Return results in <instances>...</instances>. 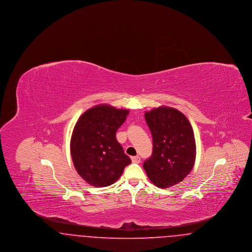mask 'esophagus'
<instances>
[{"label": "esophagus", "mask_w": 252, "mask_h": 252, "mask_svg": "<svg viewBox=\"0 0 252 252\" xmlns=\"http://www.w3.org/2000/svg\"><path fill=\"white\" fill-rule=\"evenodd\" d=\"M132 162L134 163H140L141 161V158L139 156L131 157Z\"/></svg>", "instance_id": "1"}]
</instances>
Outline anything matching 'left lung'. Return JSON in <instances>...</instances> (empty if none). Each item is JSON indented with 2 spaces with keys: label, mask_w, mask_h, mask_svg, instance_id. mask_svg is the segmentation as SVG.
<instances>
[{
  "label": "left lung",
  "mask_w": 252,
  "mask_h": 252,
  "mask_svg": "<svg viewBox=\"0 0 252 252\" xmlns=\"http://www.w3.org/2000/svg\"><path fill=\"white\" fill-rule=\"evenodd\" d=\"M152 134V156L145 159L147 177L158 188H169L184 180L195 160L192 126L178 109L159 107L144 113Z\"/></svg>",
  "instance_id": "obj_1"
}]
</instances>
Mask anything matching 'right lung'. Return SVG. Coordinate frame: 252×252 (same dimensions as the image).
Returning <instances> with one entry per match:
<instances>
[{
    "instance_id": "1",
    "label": "right lung",
    "mask_w": 252,
    "mask_h": 252,
    "mask_svg": "<svg viewBox=\"0 0 252 252\" xmlns=\"http://www.w3.org/2000/svg\"><path fill=\"white\" fill-rule=\"evenodd\" d=\"M127 109L97 105L76 122L71 138V155L76 172L94 187H106L121 177L131 163L117 139L116 131L126 119Z\"/></svg>"
}]
</instances>
